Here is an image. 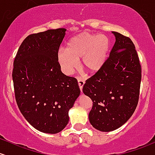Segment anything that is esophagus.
I'll use <instances>...</instances> for the list:
<instances>
[{"instance_id": "34e87169", "label": "esophagus", "mask_w": 155, "mask_h": 155, "mask_svg": "<svg viewBox=\"0 0 155 155\" xmlns=\"http://www.w3.org/2000/svg\"><path fill=\"white\" fill-rule=\"evenodd\" d=\"M78 84H79V88H80L81 91H82L83 86H84V81L81 79H78Z\"/></svg>"}]
</instances>
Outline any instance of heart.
<instances>
[{
  "mask_svg": "<svg viewBox=\"0 0 155 155\" xmlns=\"http://www.w3.org/2000/svg\"><path fill=\"white\" fill-rule=\"evenodd\" d=\"M109 41L103 35L81 32L68 42L65 49L57 54V61L62 71L71 75L77 68L78 61L90 74H96L104 66L108 57Z\"/></svg>",
  "mask_w": 155,
  "mask_h": 155,
  "instance_id": "b5f03b06",
  "label": "heart"
}]
</instances>
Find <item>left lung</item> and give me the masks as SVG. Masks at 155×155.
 <instances>
[{"label":"left lung","instance_id":"left-lung-1","mask_svg":"<svg viewBox=\"0 0 155 155\" xmlns=\"http://www.w3.org/2000/svg\"><path fill=\"white\" fill-rule=\"evenodd\" d=\"M114 44L103 68L86 81L83 93L91 98V125L111 132L124 125L138 102L141 67L135 45L129 37L113 31Z\"/></svg>","mask_w":155,"mask_h":155}]
</instances>
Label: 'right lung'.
I'll return each instance as SVG.
<instances>
[{
    "mask_svg": "<svg viewBox=\"0 0 155 155\" xmlns=\"http://www.w3.org/2000/svg\"><path fill=\"white\" fill-rule=\"evenodd\" d=\"M65 28L30 35L14 61L15 99L25 120L40 132L56 134L68 123V111L80 95L77 80L64 75L57 61Z\"/></svg>",
    "mask_w": 155,
    "mask_h": 155,
    "instance_id": "obj_1",
    "label": "right lung"
}]
</instances>
